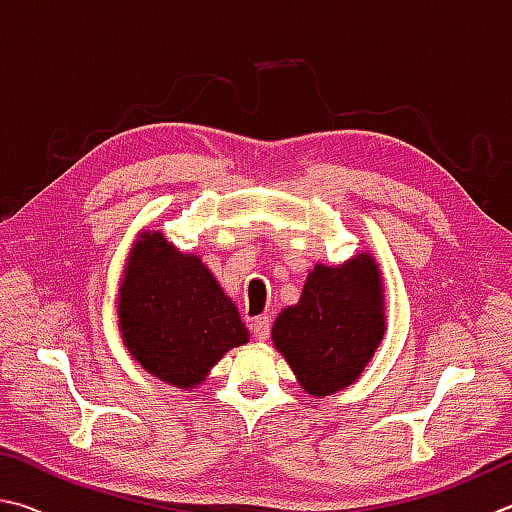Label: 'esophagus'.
I'll return each instance as SVG.
<instances>
[{
    "instance_id": "obj_1",
    "label": "esophagus",
    "mask_w": 512,
    "mask_h": 512,
    "mask_svg": "<svg viewBox=\"0 0 512 512\" xmlns=\"http://www.w3.org/2000/svg\"><path fill=\"white\" fill-rule=\"evenodd\" d=\"M251 333H254L258 342H265L270 337V317H256L251 321Z\"/></svg>"
}]
</instances>
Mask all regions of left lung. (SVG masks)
<instances>
[{"label":"left lung","instance_id":"1","mask_svg":"<svg viewBox=\"0 0 512 512\" xmlns=\"http://www.w3.org/2000/svg\"><path fill=\"white\" fill-rule=\"evenodd\" d=\"M382 337V276L371 254L339 267L315 265L297 306L285 308L272 328L274 346L315 398L351 387Z\"/></svg>","mask_w":512,"mask_h":512}]
</instances>
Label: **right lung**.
I'll return each mask as SVG.
<instances>
[{"instance_id":"add662e5","label":"right lung","mask_w":512,"mask_h":512,"mask_svg":"<svg viewBox=\"0 0 512 512\" xmlns=\"http://www.w3.org/2000/svg\"><path fill=\"white\" fill-rule=\"evenodd\" d=\"M116 315L134 360L179 389L202 384L229 348L249 342L202 258L177 251L159 231H143L132 245Z\"/></svg>"}]
</instances>
